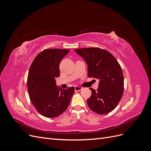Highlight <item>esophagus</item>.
<instances>
[{
	"label": "esophagus",
	"instance_id": "esophagus-1",
	"mask_svg": "<svg viewBox=\"0 0 151 151\" xmlns=\"http://www.w3.org/2000/svg\"><path fill=\"white\" fill-rule=\"evenodd\" d=\"M75 91H79L81 90H82V88H81V87H79V86H75Z\"/></svg>",
	"mask_w": 151,
	"mask_h": 151
}]
</instances>
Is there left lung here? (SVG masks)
<instances>
[{"instance_id":"1","label":"left lung","mask_w":151,"mask_h":151,"mask_svg":"<svg viewBox=\"0 0 151 151\" xmlns=\"http://www.w3.org/2000/svg\"><path fill=\"white\" fill-rule=\"evenodd\" d=\"M88 65V77L99 80L97 91L87 100L89 108L99 115L112 111L122 97L124 80L116 59L106 50L99 48L75 49Z\"/></svg>"}]
</instances>
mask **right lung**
Returning a JSON list of instances; mask_svg holds the SVG:
<instances>
[{"instance_id": "right-lung-1", "label": "right lung", "mask_w": 151, "mask_h": 151, "mask_svg": "<svg viewBox=\"0 0 151 151\" xmlns=\"http://www.w3.org/2000/svg\"><path fill=\"white\" fill-rule=\"evenodd\" d=\"M68 52L67 49H46L31 65L28 76L29 98L36 110L45 117L55 118L62 114L74 93V87L63 89L55 81L60 76V63Z\"/></svg>"}]
</instances>
